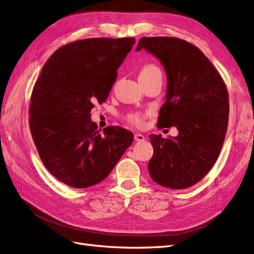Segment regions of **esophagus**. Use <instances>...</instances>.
<instances>
[{
	"label": "esophagus",
	"mask_w": 254,
	"mask_h": 254,
	"mask_svg": "<svg viewBox=\"0 0 254 254\" xmlns=\"http://www.w3.org/2000/svg\"><path fill=\"white\" fill-rule=\"evenodd\" d=\"M134 140L136 142H142V141L145 140V136L143 134H141V133H135L134 134Z\"/></svg>",
	"instance_id": "esophagus-1"
}]
</instances>
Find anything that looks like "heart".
I'll return each mask as SVG.
<instances>
[{"instance_id": "obj_1", "label": "heart", "mask_w": 254, "mask_h": 254, "mask_svg": "<svg viewBox=\"0 0 254 254\" xmlns=\"http://www.w3.org/2000/svg\"><path fill=\"white\" fill-rule=\"evenodd\" d=\"M159 68L156 66V65H152V64H147L145 65L140 74H147V73H151V72H158ZM130 120H131L133 123H135V124H141L142 122V119L139 117V115H132L131 118H130Z\"/></svg>"}]
</instances>
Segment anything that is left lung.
<instances>
[{
    "instance_id": "8db88e82",
    "label": "left lung",
    "mask_w": 254,
    "mask_h": 254,
    "mask_svg": "<svg viewBox=\"0 0 254 254\" xmlns=\"http://www.w3.org/2000/svg\"><path fill=\"white\" fill-rule=\"evenodd\" d=\"M145 50L163 65L167 88L158 127L175 126L178 135L150 134L152 180L165 188L194 186L210 172L221 150L228 127L229 97L216 68L195 45L178 38L143 37Z\"/></svg>"
}]
</instances>
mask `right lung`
Masks as SVG:
<instances>
[{
  "label": "right lung",
  "instance_id": "add662e5",
  "mask_svg": "<svg viewBox=\"0 0 254 254\" xmlns=\"http://www.w3.org/2000/svg\"><path fill=\"white\" fill-rule=\"evenodd\" d=\"M134 38H90L58 49L42 67L29 106V127L47 170L75 189L95 186L133 142L122 127L99 133L91 121L108 97Z\"/></svg>",
  "mask_w": 254,
  "mask_h": 254
}]
</instances>
